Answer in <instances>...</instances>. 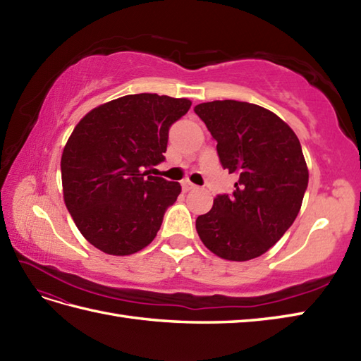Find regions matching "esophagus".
Here are the masks:
<instances>
[{
    "mask_svg": "<svg viewBox=\"0 0 361 361\" xmlns=\"http://www.w3.org/2000/svg\"><path fill=\"white\" fill-rule=\"evenodd\" d=\"M181 188H183V190H185V192H189V190L195 189V185H194V183H190L189 180H183L181 181Z\"/></svg>",
    "mask_w": 361,
    "mask_h": 361,
    "instance_id": "obj_1",
    "label": "esophagus"
}]
</instances>
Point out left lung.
Returning <instances> with one entry per match:
<instances>
[{
	"label": "left lung",
	"mask_w": 361,
	"mask_h": 361,
	"mask_svg": "<svg viewBox=\"0 0 361 361\" xmlns=\"http://www.w3.org/2000/svg\"><path fill=\"white\" fill-rule=\"evenodd\" d=\"M194 111L217 141L221 166L239 176L233 194L217 195L212 209L197 217V233L221 259L262 256L295 221L309 185L298 136L256 104L214 101Z\"/></svg>",
	"instance_id": "left-lung-1"
}]
</instances>
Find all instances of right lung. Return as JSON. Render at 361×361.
<instances>
[{"label": "right lung", "instance_id": "right-lung-1", "mask_svg": "<svg viewBox=\"0 0 361 361\" xmlns=\"http://www.w3.org/2000/svg\"><path fill=\"white\" fill-rule=\"evenodd\" d=\"M188 99L128 94L80 119L62 155L63 198L75 226L106 255L147 247L180 183L149 175L163 163L169 128L190 109Z\"/></svg>", "mask_w": 361, "mask_h": 361}]
</instances>
